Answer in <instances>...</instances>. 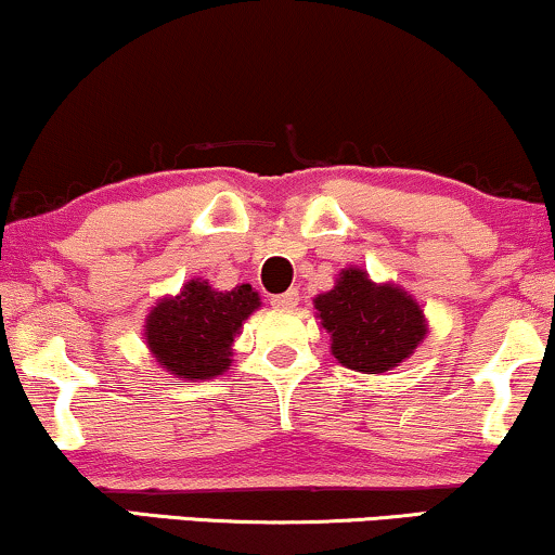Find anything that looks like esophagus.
Wrapping results in <instances>:
<instances>
[{
    "instance_id": "34e87169",
    "label": "esophagus",
    "mask_w": 555,
    "mask_h": 555,
    "mask_svg": "<svg viewBox=\"0 0 555 555\" xmlns=\"http://www.w3.org/2000/svg\"><path fill=\"white\" fill-rule=\"evenodd\" d=\"M271 305L276 307V310H295V307L299 305V292L289 289V292H284V295L271 297Z\"/></svg>"
}]
</instances>
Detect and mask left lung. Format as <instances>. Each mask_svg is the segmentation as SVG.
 <instances>
[{
  "label": "left lung",
  "mask_w": 555,
  "mask_h": 555,
  "mask_svg": "<svg viewBox=\"0 0 555 555\" xmlns=\"http://www.w3.org/2000/svg\"><path fill=\"white\" fill-rule=\"evenodd\" d=\"M338 364L383 375L403 364L429 333L424 307L396 282H372L357 266L341 269L333 289L312 299Z\"/></svg>",
  "instance_id": "1"
}]
</instances>
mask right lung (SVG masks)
I'll use <instances>...</instances> for the list:
<instances>
[{
  "mask_svg": "<svg viewBox=\"0 0 555 555\" xmlns=\"http://www.w3.org/2000/svg\"><path fill=\"white\" fill-rule=\"evenodd\" d=\"M260 307L250 284L219 292L209 279H191L176 297L165 295L144 318L152 359L180 379H211L230 370L232 344Z\"/></svg>",
  "mask_w": 555,
  "mask_h": 555,
  "instance_id": "right-lung-1",
  "label": "right lung"
}]
</instances>
